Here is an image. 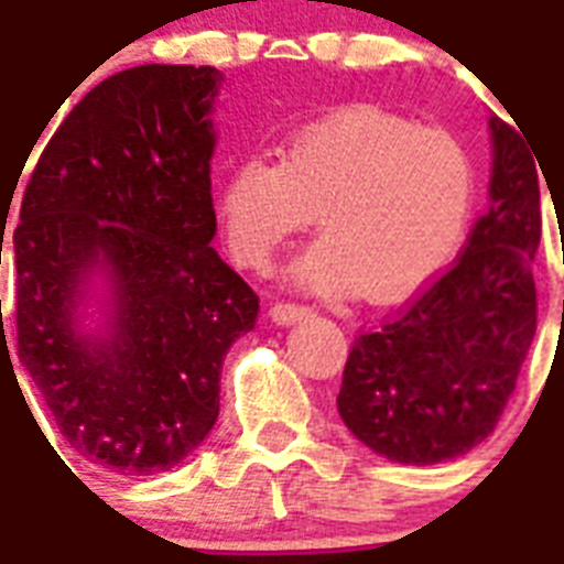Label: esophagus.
Here are the masks:
<instances>
[{
	"mask_svg": "<svg viewBox=\"0 0 564 564\" xmlns=\"http://www.w3.org/2000/svg\"><path fill=\"white\" fill-rule=\"evenodd\" d=\"M305 317H312V308H305V305L276 303L270 308V321L276 323V326H291V323H300Z\"/></svg>",
	"mask_w": 564,
	"mask_h": 564,
	"instance_id": "34e87169",
	"label": "esophagus"
}]
</instances>
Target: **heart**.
Here are the masks:
<instances>
[{"instance_id":"b5f03b06","label":"heart","mask_w":564,"mask_h":564,"mask_svg":"<svg viewBox=\"0 0 564 564\" xmlns=\"http://www.w3.org/2000/svg\"><path fill=\"white\" fill-rule=\"evenodd\" d=\"M474 205L477 167L456 134L352 105L291 129L279 161H238L214 214L232 261L250 270L268 268L317 214L323 238L291 264V279L388 303L438 276Z\"/></svg>"}]
</instances>
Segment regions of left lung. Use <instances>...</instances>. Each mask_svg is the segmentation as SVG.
<instances>
[{
	"instance_id": "left-lung-1",
	"label": "left lung",
	"mask_w": 564,
	"mask_h": 564,
	"mask_svg": "<svg viewBox=\"0 0 564 564\" xmlns=\"http://www.w3.org/2000/svg\"><path fill=\"white\" fill-rule=\"evenodd\" d=\"M488 208L462 256L397 317L359 335L344 368L341 421L400 465L459 459L486 441L535 338L541 164L523 129L488 117Z\"/></svg>"
}]
</instances>
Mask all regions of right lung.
<instances>
[{
    "mask_svg": "<svg viewBox=\"0 0 564 564\" xmlns=\"http://www.w3.org/2000/svg\"><path fill=\"white\" fill-rule=\"evenodd\" d=\"M220 85L191 64L99 82L46 143L14 229L20 361L69 447L123 477L208 438L223 359L259 314L208 247Z\"/></svg>",
    "mask_w": 564,
    "mask_h": 564,
    "instance_id": "right-lung-1",
    "label": "right lung"
}]
</instances>
